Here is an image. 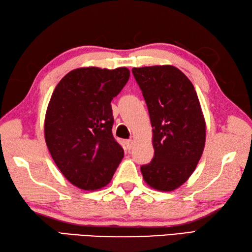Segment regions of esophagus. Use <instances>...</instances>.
Masks as SVG:
<instances>
[{
	"mask_svg": "<svg viewBox=\"0 0 252 252\" xmlns=\"http://www.w3.org/2000/svg\"><path fill=\"white\" fill-rule=\"evenodd\" d=\"M133 144H134V143H133V141H132V140H129V141H126V148H127V149H129V151H130V149L133 147Z\"/></svg>",
	"mask_w": 252,
	"mask_h": 252,
	"instance_id": "34e87169",
	"label": "esophagus"
}]
</instances>
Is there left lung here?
<instances>
[{"instance_id": "obj_1", "label": "left lung", "mask_w": 252, "mask_h": 252, "mask_svg": "<svg viewBox=\"0 0 252 252\" xmlns=\"http://www.w3.org/2000/svg\"><path fill=\"white\" fill-rule=\"evenodd\" d=\"M153 126L154 158L142 165L154 189L171 191L189 180L206 143V121L194 85L171 65L133 68Z\"/></svg>"}]
</instances>
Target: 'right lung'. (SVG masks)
Returning <instances> with one entry per match:
<instances>
[{"mask_svg":"<svg viewBox=\"0 0 252 252\" xmlns=\"http://www.w3.org/2000/svg\"><path fill=\"white\" fill-rule=\"evenodd\" d=\"M129 78L126 67L78 68L52 94L44 121L46 145L61 172L79 189L106 186L125 156L112 136L110 103Z\"/></svg>","mask_w":252,"mask_h":252,"instance_id":"1","label":"right lung"}]
</instances>
